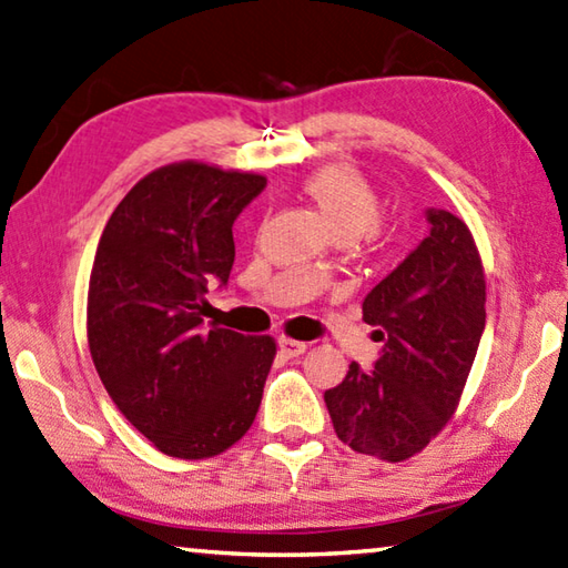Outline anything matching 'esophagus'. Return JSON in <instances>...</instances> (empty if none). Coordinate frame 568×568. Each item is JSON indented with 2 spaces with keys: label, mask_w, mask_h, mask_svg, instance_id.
Returning <instances> with one entry per match:
<instances>
[{
  "label": "esophagus",
  "mask_w": 568,
  "mask_h": 568,
  "mask_svg": "<svg viewBox=\"0 0 568 568\" xmlns=\"http://www.w3.org/2000/svg\"><path fill=\"white\" fill-rule=\"evenodd\" d=\"M277 347H281V352L285 354V357H300L307 349L305 342H297V339H291V337H281L277 339Z\"/></svg>",
  "instance_id": "obj_1"
}]
</instances>
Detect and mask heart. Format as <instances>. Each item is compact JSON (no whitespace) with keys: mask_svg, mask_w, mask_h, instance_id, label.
Instances as JSON below:
<instances>
[{"mask_svg":"<svg viewBox=\"0 0 568 568\" xmlns=\"http://www.w3.org/2000/svg\"><path fill=\"white\" fill-rule=\"evenodd\" d=\"M305 194L342 243L379 236V199L349 164H327L305 180ZM317 273L320 265H313Z\"/></svg>","mask_w":568,"mask_h":568,"instance_id":"obj_1","label":"heart"}]
</instances>
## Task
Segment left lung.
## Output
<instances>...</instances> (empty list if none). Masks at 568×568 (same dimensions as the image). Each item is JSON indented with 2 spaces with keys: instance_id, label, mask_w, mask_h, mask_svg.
Masks as SVG:
<instances>
[{
  "instance_id": "8db88e82",
  "label": "left lung",
  "mask_w": 568,
  "mask_h": 568,
  "mask_svg": "<svg viewBox=\"0 0 568 568\" xmlns=\"http://www.w3.org/2000/svg\"><path fill=\"white\" fill-rule=\"evenodd\" d=\"M428 236L364 297L384 342L374 369L357 362L325 392L352 450L402 463L436 438L460 402L485 332V273L465 221L426 209Z\"/></svg>"
}]
</instances>
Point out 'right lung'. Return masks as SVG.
<instances>
[{"instance_id":"add662e5","label":"right lung","mask_w":568,"mask_h":568,"mask_svg":"<svg viewBox=\"0 0 568 568\" xmlns=\"http://www.w3.org/2000/svg\"><path fill=\"white\" fill-rule=\"evenodd\" d=\"M265 176L166 164L122 199L88 287V344L120 414L172 458H211L243 438L275 357L271 337L206 325L226 287L233 221Z\"/></svg>"}]
</instances>
